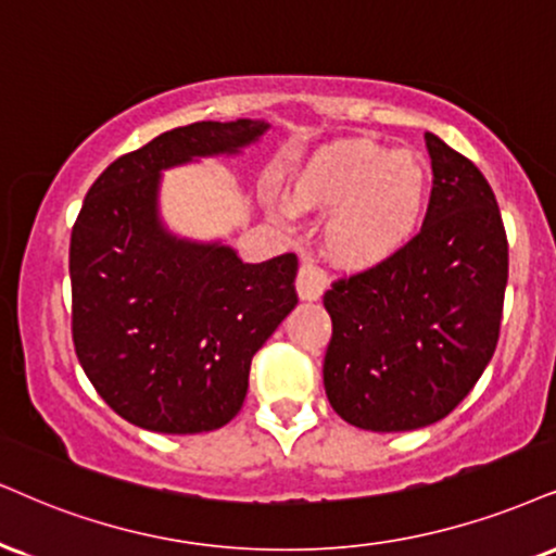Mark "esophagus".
<instances>
[{
    "instance_id": "1",
    "label": "esophagus",
    "mask_w": 556,
    "mask_h": 556,
    "mask_svg": "<svg viewBox=\"0 0 556 556\" xmlns=\"http://www.w3.org/2000/svg\"><path fill=\"white\" fill-rule=\"evenodd\" d=\"M330 280H327V273L317 267L309 260H304L299 267V278H296V291L301 301H319L321 293L327 291Z\"/></svg>"
}]
</instances>
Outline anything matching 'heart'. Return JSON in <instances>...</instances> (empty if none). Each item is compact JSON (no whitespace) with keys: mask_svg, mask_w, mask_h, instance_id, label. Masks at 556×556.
I'll use <instances>...</instances> for the list:
<instances>
[{"mask_svg":"<svg viewBox=\"0 0 556 556\" xmlns=\"http://www.w3.org/2000/svg\"><path fill=\"white\" fill-rule=\"evenodd\" d=\"M430 175L413 149L374 141H342L319 149L293 173L289 198L273 203L286 229L301 214H332L325 229L327 252L353 270L383 265L407 250L428 208Z\"/></svg>","mask_w":556,"mask_h":556,"instance_id":"b5f03b06","label":"heart"}]
</instances>
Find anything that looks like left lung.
Instances as JSON below:
<instances>
[{
    "label": "left lung",
    "mask_w": 556,
    "mask_h": 556,
    "mask_svg": "<svg viewBox=\"0 0 556 556\" xmlns=\"http://www.w3.org/2000/svg\"><path fill=\"white\" fill-rule=\"evenodd\" d=\"M433 193L407 250L325 293L332 340L325 392L332 409L374 433L443 420L495 353L508 239L490 182L435 134H425Z\"/></svg>",
    "instance_id": "obj_1"
}]
</instances>
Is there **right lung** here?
Segmentation results:
<instances>
[{"label": "right lung", "instance_id": "add662e5", "mask_svg": "<svg viewBox=\"0 0 556 556\" xmlns=\"http://www.w3.org/2000/svg\"><path fill=\"white\" fill-rule=\"evenodd\" d=\"M267 121H201L123 154L94 180L72 229V334L98 394L167 435L222 428L242 409L250 363L299 304L293 252L244 263L222 239L169 231L164 169L237 156Z\"/></svg>", "mask_w": 556, "mask_h": 556}]
</instances>
